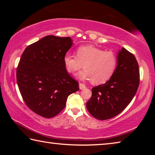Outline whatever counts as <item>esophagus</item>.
Here are the masks:
<instances>
[{
	"label": "esophagus",
	"instance_id": "esophagus-1",
	"mask_svg": "<svg viewBox=\"0 0 155 155\" xmlns=\"http://www.w3.org/2000/svg\"><path fill=\"white\" fill-rule=\"evenodd\" d=\"M85 87H86V86H85V84L81 83H79V88H80V90H84V89H85Z\"/></svg>",
	"mask_w": 155,
	"mask_h": 155
}]
</instances>
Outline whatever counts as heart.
Returning <instances> with one entry per match:
<instances>
[{"mask_svg": "<svg viewBox=\"0 0 155 155\" xmlns=\"http://www.w3.org/2000/svg\"><path fill=\"white\" fill-rule=\"evenodd\" d=\"M64 64L68 72L74 74L84 69L78 77L91 79L94 83H103L114 74L117 65V57L114 52L106 51L94 45L81 46L77 49V56L70 53L65 54Z\"/></svg>", "mask_w": 155, "mask_h": 155, "instance_id": "heart-1", "label": "heart"}]
</instances>
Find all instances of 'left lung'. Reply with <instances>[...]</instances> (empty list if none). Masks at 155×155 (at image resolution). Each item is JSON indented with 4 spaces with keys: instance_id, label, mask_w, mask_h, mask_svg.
Wrapping results in <instances>:
<instances>
[{
    "instance_id": "left-lung-1",
    "label": "left lung",
    "mask_w": 155,
    "mask_h": 155,
    "mask_svg": "<svg viewBox=\"0 0 155 155\" xmlns=\"http://www.w3.org/2000/svg\"><path fill=\"white\" fill-rule=\"evenodd\" d=\"M140 85V68L133 54L122 48L117 54L114 74L105 83L92 88L86 103L88 111L100 120L120 114L132 101Z\"/></svg>"
}]
</instances>
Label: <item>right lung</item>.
I'll list each match as a JSON object with an SVG mask.
<instances>
[{
    "label": "right lung",
    "mask_w": 155,
    "mask_h": 155,
    "mask_svg": "<svg viewBox=\"0 0 155 155\" xmlns=\"http://www.w3.org/2000/svg\"><path fill=\"white\" fill-rule=\"evenodd\" d=\"M72 44L70 37L48 35L28 46L21 56L16 70L18 88L27 106L41 117L58 115L68 97L79 90L64 61Z\"/></svg>",
    "instance_id": "add662e5"
}]
</instances>
